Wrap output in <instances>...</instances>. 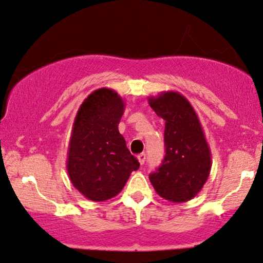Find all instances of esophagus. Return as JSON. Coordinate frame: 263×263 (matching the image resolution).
Segmentation results:
<instances>
[{
  "label": "esophagus",
  "instance_id": "34e87169",
  "mask_svg": "<svg viewBox=\"0 0 263 263\" xmlns=\"http://www.w3.org/2000/svg\"><path fill=\"white\" fill-rule=\"evenodd\" d=\"M138 161H139V163H140V164H141V165L144 164L145 161H146V155H145L144 152L140 153V155L138 156Z\"/></svg>",
  "mask_w": 263,
  "mask_h": 263
}]
</instances>
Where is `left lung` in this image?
Here are the masks:
<instances>
[{"label": "left lung", "instance_id": "1", "mask_svg": "<svg viewBox=\"0 0 263 263\" xmlns=\"http://www.w3.org/2000/svg\"><path fill=\"white\" fill-rule=\"evenodd\" d=\"M148 104L165 121V157L149 175V181L162 198L187 202L200 192L211 169V152L203 127L192 105L179 91L148 97Z\"/></svg>", "mask_w": 263, "mask_h": 263}]
</instances>
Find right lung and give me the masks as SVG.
I'll list each match as a JSON object with an SVG mask.
<instances>
[{
	"mask_svg": "<svg viewBox=\"0 0 263 263\" xmlns=\"http://www.w3.org/2000/svg\"><path fill=\"white\" fill-rule=\"evenodd\" d=\"M124 108L117 91L99 88L84 99L74 117L66 169L74 189L93 202L117 196L139 169L118 130Z\"/></svg>",
	"mask_w": 263,
	"mask_h": 263,
	"instance_id": "add662e5",
	"label": "right lung"
}]
</instances>
